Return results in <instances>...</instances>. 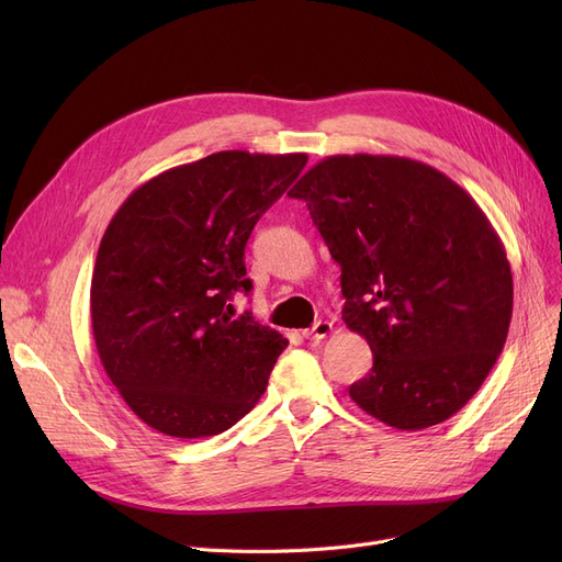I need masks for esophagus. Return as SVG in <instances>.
I'll list each match as a JSON object with an SVG mask.
<instances>
[{
    "label": "esophagus",
    "mask_w": 562,
    "mask_h": 562,
    "mask_svg": "<svg viewBox=\"0 0 562 562\" xmlns=\"http://www.w3.org/2000/svg\"><path fill=\"white\" fill-rule=\"evenodd\" d=\"M330 333H333V323H328V321H316L314 326H312L310 330H305L303 335H305L307 339L318 341V339H326Z\"/></svg>",
    "instance_id": "1"
}]
</instances>
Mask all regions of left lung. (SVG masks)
Masks as SVG:
<instances>
[{"mask_svg":"<svg viewBox=\"0 0 562 562\" xmlns=\"http://www.w3.org/2000/svg\"><path fill=\"white\" fill-rule=\"evenodd\" d=\"M291 198L341 266V318L371 371L348 394L398 430L453 417L485 382L513 316L506 248L476 200L445 172L390 155H335Z\"/></svg>","mask_w":562,"mask_h":562,"instance_id":"obj_1","label":"left lung"}]
</instances>
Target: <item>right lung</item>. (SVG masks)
<instances>
[{
    "instance_id": "right-lung-1",
    "label": "right lung",
    "mask_w": 562,
    "mask_h": 562,
    "mask_svg": "<svg viewBox=\"0 0 562 562\" xmlns=\"http://www.w3.org/2000/svg\"><path fill=\"white\" fill-rule=\"evenodd\" d=\"M307 155L225 150L140 184L111 218L91 280L102 367L134 415L182 439L212 437L255 407L286 339L244 314V250Z\"/></svg>"
}]
</instances>
